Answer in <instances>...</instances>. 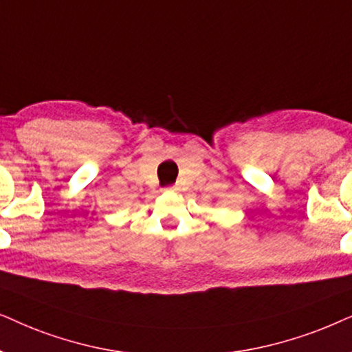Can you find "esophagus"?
<instances>
[{"label":"esophagus","instance_id":"esophagus-1","mask_svg":"<svg viewBox=\"0 0 352 352\" xmlns=\"http://www.w3.org/2000/svg\"><path fill=\"white\" fill-rule=\"evenodd\" d=\"M166 191H177V186H168V188H166Z\"/></svg>","mask_w":352,"mask_h":352}]
</instances>
